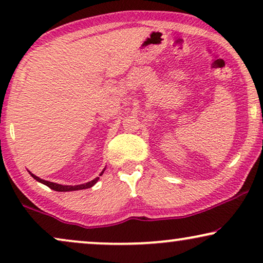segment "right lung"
<instances>
[{"mask_svg": "<svg viewBox=\"0 0 263 263\" xmlns=\"http://www.w3.org/2000/svg\"><path fill=\"white\" fill-rule=\"evenodd\" d=\"M104 171H105V168L100 172L99 176H102L104 174ZM30 175L33 177L35 181H38L39 183H42V184H44L46 186H49L50 189L55 190V192H74V190H81V189H88L91 188V186H93L96 184L97 182H98L99 177H96L95 179H92V181H89L87 183H84V184H79V185H63V184H57V183H53V182H49V181H45V179H42L37 177V176L32 174V172H30Z\"/></svg>", "mask_w": 263, "mask_h": 263, "instance_id": "obj_1", "label": "right lung"}]
</instances>
